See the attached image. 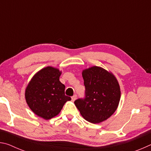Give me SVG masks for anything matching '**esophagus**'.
<instances>
[{"instance_id":"esophagus-1","label":"esophagus","mask_w":151,"mask_h":151,"mask_svg":"<svg viewBox=\"0 0 151 151\" xmlns=\"http://www.w3.org/2000/svg\"><path fill=\"white\" fill-rule=\"evenodd\" d=\"M71 99H72L73 101H75L76 99V94H75V95H74V96H73L72 97H71Z\"/></svg>"}]
</instances>
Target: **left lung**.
Segmentation results:
<instances>
[{
	"instance_id": "8db88e82",
	"label": "left lung",
	"mask_w": 151,
	"mask_h": 151,
	"mask_svg": "<svg viewBox=\"0 0 151 151\" xmlns=\"http://www.w3.org/2000/svg\"><path fill=\"white\" fill-rule=\"evenodd\" d=\"M85 96L75 104L81 115L91 123H99L109 118L118 107L121 90L116 78L111 73L99 66H93L82 73Z\"/></svg>"
}]
</instances>
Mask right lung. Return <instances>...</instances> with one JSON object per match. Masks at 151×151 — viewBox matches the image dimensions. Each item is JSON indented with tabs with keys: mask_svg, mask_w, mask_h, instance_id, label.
Listing matches in <instances>:
<instances>
[{
	"mask_svg": "<svg viewBox=\"0 0 151 151\" xmlns=\"http://www.w3.org/2000/svg\"><path fill=\"white\" fill-rule=\"evenodd\" d=\"M61 71L47 66L32 78L25 91V99L32 112L46 120L57 116L70 96L65 94V86L59 81Z\"/></svg>",
	"mask_w": 151,
	"mask_h": 151,
	"instance_id": "right-lung-1",
	"label": "right lung"
}]
</instances>
